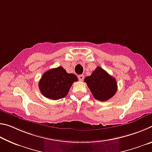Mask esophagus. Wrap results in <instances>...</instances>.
I'll list each match as a JSON object with an SVG mask.
<instances>
[{
  "mask_svg": "<svg viewBox=\"0 0 152 152\" xmlns=\"http://www.w3.org/2000/svg\"><path fill=\"white\" fill-rule=\"evenodd\" d=\"M78 79H79V80H80V81H82L84 80V75H79L78 76Z\"/></svg>",
  "mask_w": 152,
  "mask_h": 152,
  "instance_id": "obj_1",
  "label": "esophagus"
}]
</instances>
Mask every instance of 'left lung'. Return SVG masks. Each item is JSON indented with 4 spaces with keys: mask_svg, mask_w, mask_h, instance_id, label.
Listing matches in <instances>:
<instances>
[{
    "mask_svg": "<svg viewBox=\"0 0 152 152\" xmlns=\"http://www.w3.org/2000/svg\"><path fill=\"white\" fill-rule=\"evenodd\" d=\"M84 82L98 101H108L116 94V80L99 66L96 67L91 76L84 78Z\"/></svg>",
    "mask_w": 152,
    "mask_h": 152,
    "instance_id": "obj_1",
    "label": "left lung"
}]
</instances>
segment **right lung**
Segmentation results:
<instances>
[{
	"mask_svg": "<svg viewBox=\"0 0 152 152\" xmlns=\"http://www.w3.org/2000/svg\"><path fill=\"white\" fill-rule=\"evenodd\" d=\"M78 80L74 74H68L61 66L50 69L43 74L39 88L45 97L58 100L65 97L74 82Z\"/></svg>",
	"mask_w": 152,
	"mask_h": 152,
	"instance_id": "1",
	"label": "right lung"
}]
</instances>
